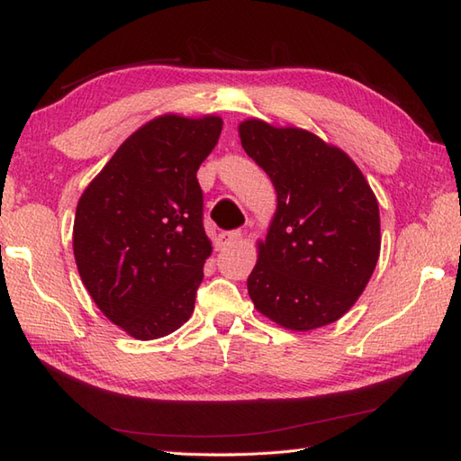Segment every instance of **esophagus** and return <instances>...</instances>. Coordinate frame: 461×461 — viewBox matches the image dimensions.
<instances>
[{"label":"esophagus","mask_w":461,"mask_h":461,"mask_svg":"<svg viewBox=\"0 0 461 461\" xmlns=\"http://www.w3.org/2000/svg\"><path fill=\"white\" fill-rule=\"evenodd\" d=\"M241 240V231L240 230H231V231H221L218 236V249L223 248H230V246H236V243Z\"/></svg>","instance_id":"esophagus-1"}]
</instances>
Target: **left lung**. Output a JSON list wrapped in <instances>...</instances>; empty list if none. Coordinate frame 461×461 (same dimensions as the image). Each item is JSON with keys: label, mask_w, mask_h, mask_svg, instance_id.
Masks as SVG:
<instances>
[{"label": "left lung", "mask_w": 461, "mask_h": 461, "mask_svg": "<svg viewBox=\"0 0 461 461\" xmlns=\"http://www.w3.org/2000/svg\"><path fill=\"white\" fill-rule=\"evenodd\" d=\"M243 150L277 192V212L248 279L253 305L277 325L311 330L339 321L380 256L378 202L348 156L301 129L240 124Z\"/></svg>", "instance_id": "8db88e82"}]
</instances>
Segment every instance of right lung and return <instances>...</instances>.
<instances>
[{
	"label": "right lung",
	"mask_w": 461,
	"mask_h": 461,
	"mask_svg": "<svg viewBox=\"0 0 461 461\" xmlns=\"http://www.w3.org/2000/svg\"><path fill=\"white\" fill-rule=\"evenodd\" d=\"M221 119L164 114L129 136L81 195L73 251L104 317L139 340L190 319L212 243L195 178Z\"/></svg>",
	"instance_id": "obj_1"
}]
</instances>
